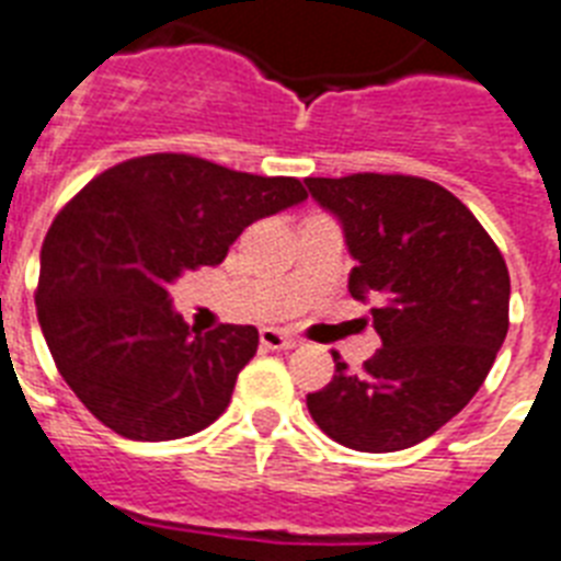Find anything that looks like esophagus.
I'll use <instances>...</instances> for the list:
<instances>
[{
  "label": "esophagus",
  "instance_id": "obj_1",
  "mask_svg": "<svg viewBox=\"0 0 561 561\" xmlns=\"http://www.w3.org/2000/svg\"><path fill=\"white\" fill-rule=\"evenodd\" d=\"M259 340H262L265 348H273V352H288V348H296V345H299L296 336L282 334V331H276V328H265V331L259 334Z\"/></svg>",
  "mask_w": 561,
  "mask_h": 561
}]
</instances>
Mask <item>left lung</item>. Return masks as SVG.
Returning <instances> with one entry per match:
<instances>
[{
    "instance_id": "left-lung-1",
    "label": "left lung",
    "mask_w": 561,
    "mask_h": 561,
    "mask_svg": "<svg viewBox=\"0 0 561 561\" xmlns=\"http://www.w3.org/2000/svg\"><path fill=\"white\" fill-rule=\"evenodd\" d=\"M340 221L357 265L348 290L371 302L383 340L363 371L334 354L336 375L308 394L328 438L357 453H398L453 421L507 336L510 273L502 250L449 190L414 175L305 178Z\"/></svg>"
}]
</instances>
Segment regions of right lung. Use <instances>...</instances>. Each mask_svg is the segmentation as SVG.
Segmentation results:
<instances>
[{"instance_id": "right-lung-1", "label": "right lung", "mask_w": 561, "mask_h": 561, "mask_svg": "<svg viewBox=\"0 0 561 561\" xmlns=\"http://www.w3.org/2000/svg\"><path fill=\"white\" fill-rule=\"evenodd\" d=\"M305 198L296 178L161 152L117 163L59 209L39 250L36 317L59 375L100 423L129 440H175L225 412L259 331H195L170 285L225 262L244 227Z\"/></svg>"}]
</instances>
